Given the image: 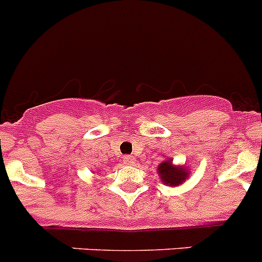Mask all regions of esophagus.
I'll list each match as a JSON object with an SVG mask.
<instances>
[{
	"instance_id": "1",
	"label": "esophagus",
	"mask_w": 262,
	"mask_h": 262,
	"mask_svg": "<svg viewBox=\"0 0 262 262\" xmlns=\"http://www.w3.org/2000/svg\"><path fill=\"white\" fill-rule=\"evenodd\" d=\"M123 162L126 165H134L135 164V157H133V156H124Z\"/></svg>"
}]
</instances>
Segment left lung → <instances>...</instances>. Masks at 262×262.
Returning a JSON list of instances; mask_svg holds the SVG:
<instances>
[{"label": "left lung", "mask_w": 262, "mask_h": 262, "mask_svg": "<svg viewBox=\"0 0 262 262\" xmlns=\"http://www.w3.org/2000/svg\"><path fill=\"white\" fill-rule=\"evenodd\" d=\"M157 172L160 175L161 182L165 186L169 187H179L188 179L189 170L183 165H174L172 164V158L162 161L157 167Z\"/></svg>", "instance_id": "1"}]
</instances>
